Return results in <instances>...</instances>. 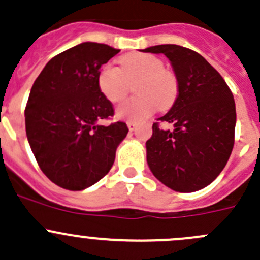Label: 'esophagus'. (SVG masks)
<instances>
[{
    "label": "esophagus",
    "instance_id": "34e87169",
    "mask_svg": "<svg viewBox=\"0 0 260 260\" xmlns=\"http://www.w3.org/2000/svg\"><path fill=\"white\" fill-rule=\"evenodd\" d=\"M127 125H128V129H129L131 132H133V131L137 128V123H135V122H128Z\"/></svg>",
    "mask_w": 260,
    "mask_h": 260
}]
</instances>
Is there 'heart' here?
<instances>
[{
    "label": "heart",
    "instance_id": "heart-1",
    "mask_svg": "<svg viewBox=\"0 0 260 260\" xmlns=\"http://www.w3.org/2000/svg\"><path fill=\"white\" fill-rule=\"evenodd\" d=\"M136 84L137 98L128 99L115 109V117L125 122H142L154 113L157 106L167 108L177 93L174 75L164 69L158 57L145 52L124 55L119 68L106 64L99 69L96 84L102 95L111 103L122 101L128 91V83Z\"/></svg>",
    "mask_w": 260,
    "mask_h": 260
}]
</instances>
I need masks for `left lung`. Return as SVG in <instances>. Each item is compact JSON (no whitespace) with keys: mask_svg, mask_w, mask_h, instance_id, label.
<instances>
[{"mask_svg":"<svg viewBox=\"0 0 260 260\" xmlns=\"http://www.w3.org/2000/svg\"><path fill=\"white\" fill-rule=\"evenodd\" d=\"M170 60L179 95L146 142L147 164L157 180L179 192L201 190L219 176L234 146L237 112L232 90L221 75L193 50L157 45L142 50Z\"/></svg>","mask_w":260,"mask_h":260,"instance_id":"left-lung-1","label":"left lung"}]
</instances>
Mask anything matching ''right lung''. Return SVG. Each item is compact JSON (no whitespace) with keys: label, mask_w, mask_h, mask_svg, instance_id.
I'll list each match as a JSON object with an SVG mask.
<instances>
[{"label":"right lung","mask_w":260,"mask_h":260,"mask_svg":"<svg viewBox=\"0 0 260 260\" xmlns=\"http://www.w3.org/2000/svg\"><path fill=\"white\" fill-rule=\"evenodd\" d=\"M119 51L81 43L52 57L31 88L26 136L41 171L60 187L80 191L103 179L127 136L124 122L99 124L114 109L99 91L96 75Z\"/></svg>","instance_id":"add662e5"}]
</instances>
